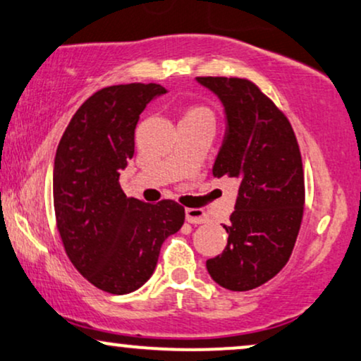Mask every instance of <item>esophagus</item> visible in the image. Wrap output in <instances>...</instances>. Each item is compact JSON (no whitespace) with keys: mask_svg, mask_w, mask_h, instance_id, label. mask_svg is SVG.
Listing matches in <instances>:
<instances>
[{"mask_svg":"<svg viewBox=\"0 0 361 361\" xmlns=\"http://www.w3.org/2000/svg\"><path fill=\"white\" fill-rule=\"evenodd\" d=\"M185 221L190 222V224H204V222H207V214L202 209L188 207L185 209Z\"/></svg>","mask_w":361,"mask_h":361,"instance_id":"1","label":"esophagus"}]
</instances>
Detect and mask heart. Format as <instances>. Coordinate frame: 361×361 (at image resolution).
<instances>
[{
    "label": "heart",
    "instance_id": "1",
    "mask_svg": "<svg viewBox=\"0 0 361 361\" xmlns=\"http://www.w3.org/2000/svg\"><path fill=\"white\" fill-rule=\"evenodd\" d=\"M184 118H207V120H212V114H211V110L206 109V106H189V109L185 110Z\"/></svg>",
    "mask_w": 361,
    "mask_h": 361
}]
</instances>
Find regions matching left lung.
<instances>
[{"label": "left lung", "instance_id": "1", "mask_svg": "<svg viewBox=\"0 0 361 361\" xmlns=\"http://www.w3.org/2000/svg\"><path fill=\"white\" fill-rule=\"evenodd\" d=\"M224 105L226 133L212 173L239 184L228 246L207 259L209 274L231 291L274 278L295 247L305 209V173L291 123L246 78L197 77Z\"/></svg>", "mask_w": 361, "mask_h": 361}]
</instances>
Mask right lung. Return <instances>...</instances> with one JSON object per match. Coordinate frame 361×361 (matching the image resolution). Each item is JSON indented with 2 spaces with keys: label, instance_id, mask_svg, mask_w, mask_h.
<instances>
[{
  "label": "right lung",
  "instance_id": "add662e5",
  "mask_svg": "<svg viewBox=\"0 0 361 361\" xmlns=\"http://www.w3.org/2000/svg\"><path fill=\"white\" fill-rule=\"evenodd\" d=\"M166 92L157 83L102 88L77 110L56 149L53 206L61 243L78 273L110 295L147 283L162 243L185 219L177 202L127 197L118 182L133 157L140 114Z\"/></svg>",
  "mask_w": 361,
  "mask_h": 361
}]
</instances>
